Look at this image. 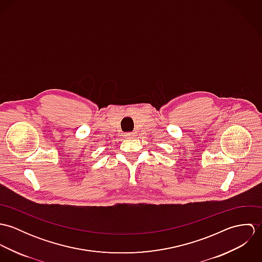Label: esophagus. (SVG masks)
Here are the masks:
<instances>
[{"label": "esophagus", "mask_w": 262, "mask_h": 262, "mask_svg": "<svg viewBox=\"0 0 262 262\" xmlns=\"http://www.w3.org/2000/svg\"><path fill=\"white\" fill-rule=\"evenodd\" d=\"M125 136H127V137H133V136H134V133L129 132V133H126V134H125Z\"/></svg>", "instance_id": "34e87169"}]
</instances>
